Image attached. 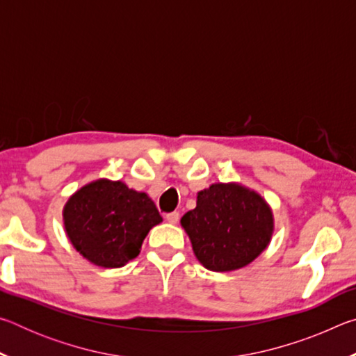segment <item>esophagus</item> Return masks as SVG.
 <instances>
[{
	"label": "esophagus",
	"instance_id": "1",
	"mask_svg": "<svg viewBox=\"0 0 356 356\" xmlns=\"http://www.w3.org/2000/svg\"><path fill=\"white\" fill-rule=\"evenodd\" d=\"M166 221L171 222V225H176V222H179L180 220V213L179 212H171V213H166Z\"/></svg>",
	"mask_w": 356,
	"mask_h": 356
}]
</instances>
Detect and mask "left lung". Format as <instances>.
Here are the masks:
<instances>
[{"instance_id":"left-lung-1","label":"left lung","mask_w":356,"mask_h":356,"mask_svg":"<svg viewBox=\"0 0 356 356\" xmlns=\"http://www.w3.org/2000/svg\"><path fill=\"white\" fill-rule=\"evenodd\" d=\"M193 251L204 267L231 272L254 261L273 232L272 210L240 185L215 184L197 195L196 209L182 216Z\"/></svg>"}]
</instances>
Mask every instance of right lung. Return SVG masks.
<instances>
[{
    "label": "right lung",
    "mask_w": 356,
    "mask_h": 356,
    "mask_svg": "<svg viewBox=\"0 0 356 356\" xmlns=\"http://www.w3.org/2000/svg\"><path fill=\"white\" fill-rule=\"evenodd\" d=\"M161 216L147 195L122 182L97 180L65 204L64 225L76 251L99 267H122L140 254Z\"/></svg>",
    "instance_id": "1"
}]
</instances>
